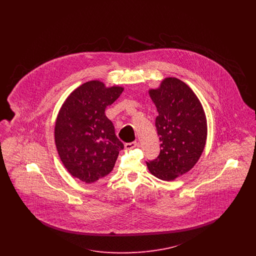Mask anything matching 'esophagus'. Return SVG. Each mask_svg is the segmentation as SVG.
Returning <instances> with one entry per match:
<instances>
[{
	"instance_id": "1",
	"label": "esophagus",
	"mask_w": 256,
	"mask_h": 256,
	"mask_svg": "<svg viewBox=\"0 0 256 256\" xmlns=\"http://www.w3.org/2000/svg\"><path fill=\"white\" fill-rule=\"evenodd\" d=\"M138 143L137 142H132V143H126V145H124V148L126 150H132L134 148H136V146H138Z\"/></svg>"
}]
</instances>
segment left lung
I'll return each instance as SVG.
<instances>
[{"mask_svg":"<svg viewBox=\"0 0 256 256\" xmlns=\"http://www.w3.org/2000/svg\"><path fill=\"white\" fill-rule=\"evenodd\" d=\"M148 94L158 112L156 126L161 150L146 166L159 180H174L195 166L204 150L206 113L193 90L176 78H164Z\"/></svg>","mask_w":256,"mask_h":256,"instance_id":"left-lung-1","label":"left lung"}]
</instances>
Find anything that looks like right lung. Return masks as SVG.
<instances>
[{
    "mask_svg": "<svg viewBox=\"0 0 256 256\" xmlns=\"http://www.w3.org/2000/svg\"><path fill=\"white\" fill-rule=\"evenodd\" d=\"M122 91L121 86L87 82L68 96L58 114L54 142L58 156L74 178L87 184L106 176L124 148L104 114Z\"/></svg>",
    "mask_w": 256,
    "mask_h": 256,
    "instance_id": "add662e5",
    "label": "right lung"
}]
</instances>
